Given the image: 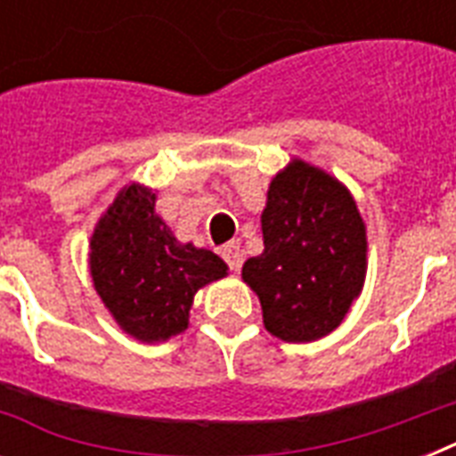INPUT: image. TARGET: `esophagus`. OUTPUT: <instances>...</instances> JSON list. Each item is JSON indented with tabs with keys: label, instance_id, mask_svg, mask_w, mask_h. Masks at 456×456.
Listing matches in <instances>:
<instances>
[{
	"label": "esophagus",
	"instance_id": "34e87169",
	"mask_svg": "<svg viewBox=\"0 0 456 456\" xmlns=\"http://www.w3.org/2000/svg\"><path fill=\"white\" fill-rule=\"evenodd\" d=\"M220 256L224 257V263L229 265V270L232 272H239V267H241V246L236 241H229L224 243L220 248Z\"/></svg>",
	"mask_w": 456,
	"mask_h": 456
}]
</instances>
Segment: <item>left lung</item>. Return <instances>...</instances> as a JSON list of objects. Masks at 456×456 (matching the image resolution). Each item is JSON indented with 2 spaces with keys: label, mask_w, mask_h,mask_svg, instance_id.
<instances>
[{
  "label": "left lung",
  "mask_w": 456,
  "mask_h": 456,
  "mask_svg": "<svg viewBox=\"0 0 456 456\" xmlns=\"http://www.w3.org/2000/svg\"><path fill=\"white\" fill-rule=\"evenodd\" d=\"M265 250L243 263L265 329L310 343L338 329L367 274V227L353 193L329 172L293 158L267 189Z\"/></svg>",
  "instance_id": "8db88e82"
}]
</instances>
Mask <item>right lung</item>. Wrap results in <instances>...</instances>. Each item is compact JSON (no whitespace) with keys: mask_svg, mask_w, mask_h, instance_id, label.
Wrapping results in <instances>:
<instances>
[{"mask_svg":"<svg viewBox=\"0 0 456 456\" xmlns=\"http://www.w3.org/2000/svg\"><path fill=\"white\" fill-rule=\"evenodd\" d=\"M89 272L120 329L160 343L186 331L196 291L227 277V265L213 250L179 243L156 215V193L130 184L96 222Z\"/></svg>","mask_w":456,"mask_h":456,"instance_id":"1","label":"right lung"}]
</instances>
